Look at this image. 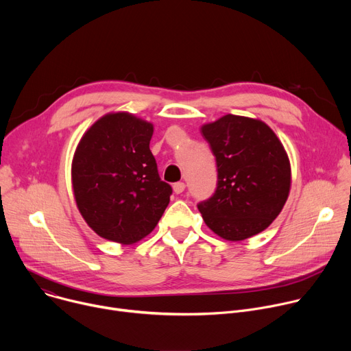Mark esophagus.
I'll use <instances>...</instances> for the list:
<instances>
[{"instance_id":"obj_1","label":"esophagus","mask_w":351,"mask_h":351,"mask_svg":"<svg viewBox=\"0 0 351 351\" xmlns=\"http://www.w3.org/2000/svg\"><path fill=\"white\" fill-rule=\"evenodd\" d=\"M184 189H186V184H184L183 182H178V183H175V184H173V191H175L176 194L183 193V191H184Z\"/></svg>"}]
</instances>
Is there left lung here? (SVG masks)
I'll list each match as a JSON object with an SVG mask.
<instances>
[{
  "label": "left lung",
  "instance_id": "left-lung-1",
  "mask_svg": "<svg viewBox=\"0 0 351 351\" xmlns=\"http://www.w3.org/2000/svg\"><path fill=\"white\" fill-rule=\"evenodd\" d=\"M217 161L215 193L197 204L207 226L237 241L267 229L290 190V162L263 121L228 114L202 128Z\"/></svg>",
  "mask_w": 351,
  "mask_h": 351
}]
</instances>
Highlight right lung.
Wrapping results in <instances>:
<instances>
[{"instance_id": "1", "label": "right lung", "mask_w": 351, "mask_h": 351, "mask_svg": "<svg viewBox=\"0 0 351 351\" xmlns=\"http://www.w3.org/2000/svg\"><path fill=\"white\" fill-rule=\"evenodd\" d=\"M154 128L128 112L99 118L82 137L72 162L77 208L107 240L133 244L152 233L169 204L149 140Z\"/></svg>"}]
</instances>
